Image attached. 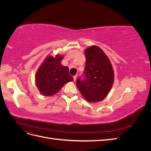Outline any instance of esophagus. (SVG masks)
Here are the masks:
<instances>
[{
    "mask_svg": "<svg viewBox=\"0 0 151 151\" xmlns=\"http://www.w3.org/2000/svg\"><path fill=\"white\" fill-rule=\"evenodd\" d=\"M73 77H74V81H76V79H77V76H74Z\"/></svg>",
    "mask_w": 151,
    "mask_h": 151,
    "instance_id": "obj_1",
    "label": "esophagus"
}]
</instances>
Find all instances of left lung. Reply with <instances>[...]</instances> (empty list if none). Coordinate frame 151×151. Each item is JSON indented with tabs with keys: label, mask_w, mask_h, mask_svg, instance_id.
<instances>
[{
	"label": "left lung",
	"mask_w": 151,
	"mask_h": 151,
	"mask_svg": "<svg viewBox=\"0 0 151 151\" xmlns=\"http://www.w3.org/2000/svg\"><path fill=\"white\" fill-rule=\"evenodd\" d=\"M86 65L76 84L84 99L89 102L101 101L110 91L114 81L113 70L106 55L97 46L85 50Z\"/></svg>",
	"instance_id": "obj_1"
}]
</instances>
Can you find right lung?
<instances>
[{
    "label": "right lung",
    "instance_id": "add662e5",
    "mask_svg": "<svg viewBox=\"0 0 151 151\" xmlns=\"http://www.w3.org/2000/svg\"><path fill=\"white\" fill-rule=\"evenodd\" d=\"M63 57L49 56L40 66L36 74V84L44 96H52L58 93L63 86L73 81L67 66L61 64Z\"/></svg>",
    "mask_w": 151,
    "mask_h": 151
}]
</instances>
